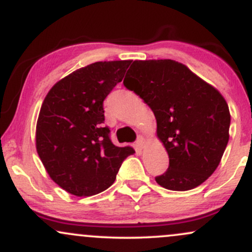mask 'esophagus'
<instances>
[{
    "label": "esophagus",
    "instance_id": "1",
    "mask_svg": "<svg viewBox=\"0 0 252 252\" xmlns=\"http://www.w3.org/2000/svg\"><path fill=\"white\" fill-rule=\"evenodd\" d=\"M134 148H135V150H138V151H141V150L145 148V139H144L143 137L138 138L137 141H135V144H134Z\"/></svg>",
    "mask_w": 252,
    "mask_h": 252
}]
</instances>
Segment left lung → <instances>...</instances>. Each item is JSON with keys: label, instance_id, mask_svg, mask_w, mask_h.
<instances>
[{"label": "left lung", "instance_id": "8db88e82", "mask_svg": "<svg viewBox=\"0 0 252 252\" xmlns=\"http://www.w3.org/2000/svg\"><path fill=\"white\" fill-rule=\"evenodd\" d=\"M124 84L157 121L169 168L156 177L169 190H189L216 171L230 138V109L217 88L172 59L134 61Z\"/></svg>", "mask_w": 252, "mask_h": 252}]
</instances>
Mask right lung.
<instances>
[{
  "mask_svg": "<svg viewBox=\"0 0 252 252\" xmlns=\"http://www.w3.org/2000/svg\"><path fill=\"white\" fill-rule=\"evenodd\" d=\"M129 61L96 62L59 80L39 112L35 148L53 182L76 196L106 190L131 146H115L103 127V100L123 81Z\"/></svg>",
  "mask_w": 252,
  "mask_h": 252,
  "instance_id": "add662e5",
  "label": "right lung"
}]
</instances>
